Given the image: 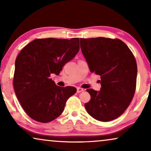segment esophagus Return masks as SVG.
I'll use <instances>...</instances> for the list:
<instances>
[{"mask_svg": "<svg viewBox=\"0 0 151 151\" xmlns=\"http://www.w3.org/2000/svg\"><path fill=\"white\" fill-rule=\"evenodd\" d=\"M83 91H84L83 88H80V87L77 88V93H80V92Z\"/></svg>", "mask_w": 151, "mask_h": 151, "instance_id": "esophagus-1", "label": "esophagus"}]
</instances>
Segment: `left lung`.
<instances>
[{
	"label": "left lung",
	"instance_id": "1",
	"mask_svg": "<svg viewBox=\"0 0 151 151\" xmlns=\"http://www.w3.org/2000/svg\"><path fill=\"white\" fill-rule=\"evenodd\" d=\"M80 48L90 71L100 76V91L86 89L91 100L84 104L94 119L109 122L120 116L135 94L137 67L135 57L119 39L80 38Z\"/></svg>",
	"mask_w": 151,
	"mask_h": 151
}]
</instances>
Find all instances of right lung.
Masks as SVG:
<instances>
[{"label":"right lung","mask_w":151,"mask_h":151,"mask_svg":"<svg viewBox=\"0 0 151 151\" xmlns=\"http://www.w3.org/2000/svg\"><path fill=\"white\" fill-rule=\"evenodd\" d=\"M80 38L36 39L16 58L14 88L25 113L34 120L47 123L62 114L66 102L76 93L73 86H57L51 74L63 67L80 49Z\"/></svg>","instance_id":"add662e5"}]
</instances>
